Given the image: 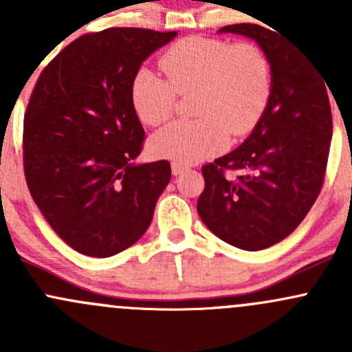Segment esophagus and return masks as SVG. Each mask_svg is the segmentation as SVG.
<instances>
[{"label": "esophagus", "instance_id": "1", "mask_svg": "<svg viewBox=\"0 0 352 352\" xmlns=\"http://www.w3.org/2000/svg\"><path fill=\"white\" fill-rule=\"evenodd\" d=\"M186 170H187V166L182 165V163H179V162L172 163V173H173V175H180V173H184Z\"/></svg>", "mask_w": 352, "mask_h": 352}]
</instances>
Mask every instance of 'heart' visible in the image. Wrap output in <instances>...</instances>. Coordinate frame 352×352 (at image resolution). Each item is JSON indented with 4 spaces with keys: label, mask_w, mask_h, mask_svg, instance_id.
Here are the masks:
<instances>
[{
    "label": "heart",
    "mask_w": 352,
    "mask_h": 352,
    "mask_svg": "<svg viewBox=\"0 0 352 352\" xmlns=\"http://www.w3.org/2000/svg\"><path fill=\"white\" fill-rule=\"evenodd\" d=\"M158 65L166 78L141 67L131 81V102L141 122L168 120L177 94H194L197 117L168 124L151 136L150 150L158 158L192 163L221 153L228 136L242 138L257 126L271 98V65L252 42L192 35L170 45Z\"/></svg>",
    "instance_id": "heart-1"
}]
</instances>
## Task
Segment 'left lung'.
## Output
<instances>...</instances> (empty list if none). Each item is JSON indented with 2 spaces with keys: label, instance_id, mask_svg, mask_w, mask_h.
<instances>
[{
  "label": "left lung",
  "instance_id": "1",
  "mask_svg": "<svg viewBox=\"0 0 352 352\" xmlns=\"http://www.w3.org/2000/svg\"><path fill=\"white\" fill-rule=\"evenodd\" d=\"M219 32L261 45L271 65L272 90L242 146L202 166L197 212L216 236L255 252L291 235L320 194L332 140L329 85L276 28L235 23Z\"/></svg>",
  "mask_w": 352,
  "mask_h": 352
}]
</instances>
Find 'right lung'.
Masks as SVG:
<instances>
[{
  "instance_id": "add662e5",
  "label": "right lung",
  "mask_w": 352,
  "mask_h": 352,
  "mask_svg": "<svg viewBox=\"0 0 352 352\" xmlns=\"http://www.w3.org/2000/svg\"><path fill=\"white\" fill-rule=\"evenodd\" d=\"M177 32L113 27L66 45L42 69L23 117V172L51 228L80 254L110 257L150 226L166 160L133 165L144 129L131 81Z\"/></svg>"
}]
</instances>
